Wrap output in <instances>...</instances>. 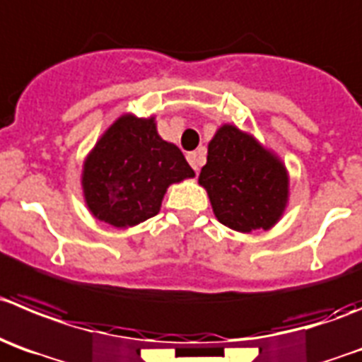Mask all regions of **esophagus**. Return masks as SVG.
I'll use <instances>...</instances> for the list:
<instances>
[{
	"label": "esophagus",
	"mask_w": 362,
	"mask_h": 362,
	"mask_svg": "<svg viewBox=\"0 0 362 362\" xmlns=\"http://www.w3.org/2000/svg\"><path fill=\"white\" fill-rule=\"evenodd\" d=\"M187 160L189 164H191L192 170L198 171V165H200V155H198L197 151H191V153H187Z\"/></svg>",
	"instance_id": "34e87169"
}]
</instances>
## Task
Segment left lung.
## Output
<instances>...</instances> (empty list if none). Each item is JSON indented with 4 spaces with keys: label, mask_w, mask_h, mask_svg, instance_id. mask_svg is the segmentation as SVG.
<instances>
[{
    "label": "left lung",
    "mask_w": 362,
    "mask_h": 362,
    "mask_svg": "<svg viewBox=\"0 0 362 362\" xmlns=\"http://www.w3.org/2000/svg\"><path fill=\"white\" fill-rule=\"evenodd\" d=\"M198 182L207 191L218 221L243 234L269 230L288 205L286 165L234 124L218 128Z\"/></svg>",
    "instance_id": "left-lung-1"
}]
</instances>
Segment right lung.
I'll list each match as a JSON object with an SVG mask.
<instances>
[{"instance_id": "right-lung-1", "label": "right lung", "mask_w": 362, "mask_h": 362, "mask_svg": "<svg viewBox=\"0 0 362 362\" xmlns=\"http://www.w3.org/2000/svg\"><path fill=\"white\" fill-rule=\"evenodd\" d=\"M192 177L178 146L158 135L155 117L124 114L83 162V198L94 218L128 228L158 214L168 187Z\"/></svg>"}]
</instances>
